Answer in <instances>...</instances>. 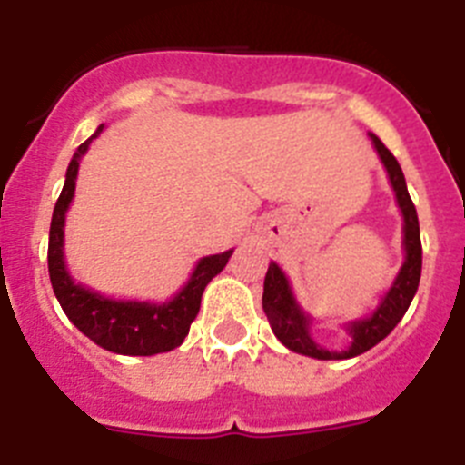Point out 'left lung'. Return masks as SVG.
Instances as JSON below:
<instances>
[{
  "instance_id": "8db88e82",
  "label": "left lung",
  "mask_w": 465,
  "mask_h": 465,
  "mask_svg": "<svg viewBox=\"0 0 465 465\" xmlns=\"http://www.w3.org/2000/svg\"><path fill=\"white\" fill-rule=\"evenodd\" d=\"M372 143H375L377 153H380L381 163L386 167L389 182H391L393 193H396L398 207L402 213V246H405V262H402L401 272L393 279L391 289L386 291L381 298L380 307L365 319H356L344 326L349 332L351 344L342 351H328V349L319 347L312 340L310 326L312 319L302 312L298 305L293 291L289 286V279L282 272L277 262H270L268 274H265V286H262V310L268 314V322L272 326V332L277 335L279 342L283 347H289L291 351L302 356H312L319 361H342L354 359V356L363 354L368 349L375 347L377 342L389 335L402 314L408 312L410 302H412L414 293H417L419 277H421V237H419V219L417 209H414L412 197H410L408 186H405V176H402L398 160L393 153L386 149L380 137L371 134Z\"/></svg>"
}]
</instances>
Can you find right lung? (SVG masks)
<instances>
[{
  "label": "right lung",
  "instance_id": "add662e5",
  "mask_svg": "<svg viewBox=\"0 0 465 465\" xmlns=\"http://www.w3.org/2000/svg\"><path fill=\"white\" fill-rule=\"evenodd\" d=\"M100 125L90 139H85L74 153L67 167L64 188L57 197L51 219V235H48V274H51L53 291L57 302L63 305L69 322L84 332L85 338L100 344L106 351L123 356H153L172 351L183 342L200 312L204 286L225 268L232 249L216 256L200 258L193 270L191 279L179 293L167 302H139V300H114L97 291L76 283L64 265V213L76 188L79 163L88 151L90 142L100 137Z\"/></svg>",
  "mask_w": 465,
  "mask_h": 465
}]
</instances>
